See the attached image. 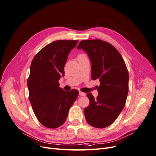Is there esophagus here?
<instances>
[{
    "mask_svg": "<svg viewBox=\"0 0 156 156\" xmlns=\"http://www.w3.org/2000/svg\"><path fill=\"white\" fill-rule=\"evenodd\" d=\"M79 94L80 95V96H85V93H83V92H82V91H80L79 92Z\"/></svg>",
    "mask_w": 156,
    "mask_h": 156,
    "instance_id": "1",
    "label": "esophagus"
}]
</instances>
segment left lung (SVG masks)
Returning <instances> with one entry per match:
<instances>
[{"mask_svg":"<svg viewBox=\"0 0 156 156\" xmlns=\"http://www.w3.org/2000/svg\"><path fill=\"white\" fill-rule=\"evenodd\" d=\"M77 48L88 54L92 64L91 78L100 82L97 98L87 93L90 102L84 109L85 119L94 128L108 127L117 119L126 101L129 89L126 65L117 50L102 40H82Z\"/></svg>","mask_w":156,"mask_h":156,"instance_id":"obj_1","label":"left lung"}]
</instances>
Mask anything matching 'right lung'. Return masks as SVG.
<instances>
[{
    "label": "right lung",
    "mask_w": 156,
    "mask_h": 156,
    "mask_svg": "<svg viewBox=\"0 0 156 156\" xmlns=\"http://www.w3.org/2000/svg\"><path fill=\"white\" fill-rule=\"evenodd\" d=\"M78 42L55 41L43 47L32 61L27 80L29 100L37 119L48 128H57L65 122L79 94L76 89L64 91L58 82L64 75L68 54Z\"/></svg>",
    "instance_id": "right-lung-1"
}]
</instances>
